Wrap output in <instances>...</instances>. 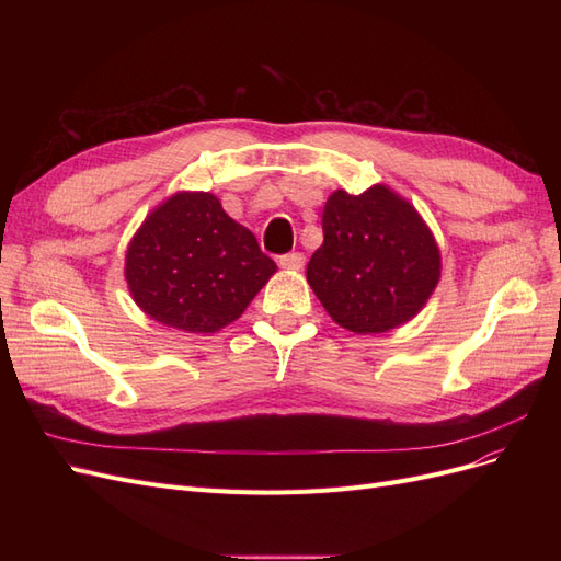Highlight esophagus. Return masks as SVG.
I'll return each mask as SVG.
<instances>
[{"label": "esophagus", "mask_w": 561, "mask_h": 561, "mask_svg": "<svg viewBox=\"0 0 561 561\" xmlns=\"http://www.w3.org/2000/svg\"><path fill=\"white\" fill-rule=\"evenodd\" d=\"M278 264L283 268H290V271H299L304 266V254L301 252H287V254H280L278 257Z\"/></svg>", "instance_id": "obj_1"}]
</instances>
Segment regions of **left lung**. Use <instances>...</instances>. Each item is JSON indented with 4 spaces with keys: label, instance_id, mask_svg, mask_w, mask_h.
I'll use <instances>...</instances> for the list:
<instances>
[{
    "label": "left lung",
    "instance_id": "left-lung-1",
    "mask_svg": "<svg viewBox=\"0 0 561 561\" xmlns=\"http://www.w3.org/2000/svg\"><path fill=\"white\" fill-rule=\"evenodd\" d=\"M307 278L339 325L388 332L414 318L439 280V250L419 213L383 184L334 192Z\"/></svg>",
    "mask_w": 561,
    "mask_h": 561
}]
</instances>
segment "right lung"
Segmentation results:
<instances>
[{
	"label": "right lung",
	"mask_w": 561,
	"mask_h": 561,
	"mask_svg": "<svg viewBox=\"0 0 561 561\" xmlns=\"http://www.w3.org/2000/svg\"><path fill=\"white\" fill-rule=\"evenodd\" d=\"M274 271L257 239L206 192L168 198L126 252V280L138 307L184 332L229 325Z\"/></svg>",
	"instance_id": "add662e5"
}]
</instances>
